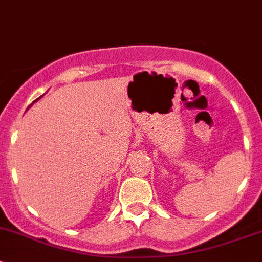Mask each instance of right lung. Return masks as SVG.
<instances>
[{
    "label": "right lung",
    "instance_id": "1",
    "mask_svg": "<svg viewBox=\"0 0 262 262\" xmlns=\"http://www.w3.org/2000/svg\"><path fill=\"white\" fill-rule=\"evenodd\" d=\"M41 97V96H40ZM40 97H39V99H40ZM39 99H36V100H39ZM36 100H35V101H36ZM35 101H34V102H35ZM30 106H31V105H30Z\"/></svg>",
    "mask_w": 262,
    "mask_h": 262
}]
</instances>
